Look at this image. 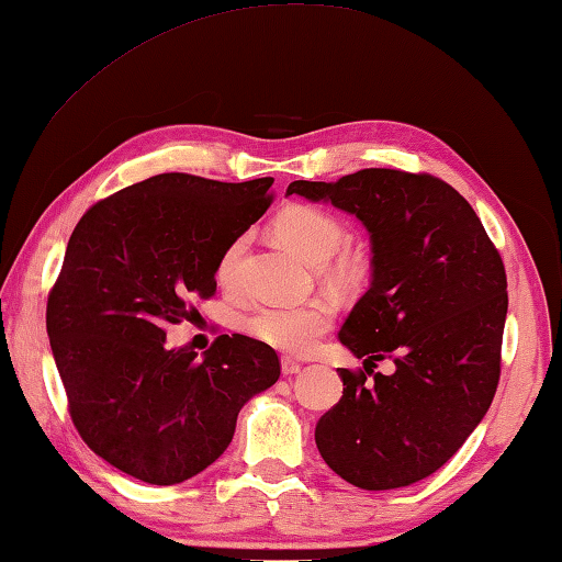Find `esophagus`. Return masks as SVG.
Listing matches in <instances>:
<instances>
[{
  "instance_id": "obj_1",
  "label": "esophagus",
  "mask_w": 562,
  "mask_h": 562,
  "mask_svg": "<svg viewBox=\"0 0 562 562\" xmlns=\"http://www.w3.org/2000/svg\"><path fill=\"white\" fill-rule=\"evenodd\" d=\"M302 371V363H296L294 359H282V375H296Z\"/></svg>"
}]
</instances>
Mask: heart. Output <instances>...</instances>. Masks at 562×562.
<instances>
[{"instance_id": "1", "label": "heart", "mask_w": 562, "mask_h": 562, "mask_svg": "<svg viewBox=\"0 0 562 562\" xmlns=\"http://www.w3.org/2000/svg\"><path fill=\"white\" fill-rule=\"evenodd\" d=\"M278 239L290 246L308 263L321 268V276L335 290H351L367 278V258L347 251L349 239L345 222L318 205H290L272 220ZM246 237H237L222 251L215 276L222 286H232L239 278ZM335 306L328 299H313L299 306H260L244 318V330L258 342L282 351L286 357H306L321 337L333 328Z\"/></svg>"}]
</instances>
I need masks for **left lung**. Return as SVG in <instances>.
Returning a JSON list of instances; mask_svg holds the SVG:
<instances>
[{
  "instance_id": "8db88e82",
  "label": "left lung",
  "mask_w": 562,
  "mask_h": 562,
  "mask_svg": "<svg viewBox=\"0 0 562 562\" xmlns=\"http://www.w3.org/2000/svg\"><path fill=\"white\" fill-rule=\"evenodd\" d=\"M286 193L330 201L371 232V290L340 330L363 371L340 369L342 397L316 424L321 458L367 491L416 484L462 448L498 387L503 258L474 207L434 175L369 167ZM383 358L395 374L372 373Z\"/></svg>"
}]
</instances>
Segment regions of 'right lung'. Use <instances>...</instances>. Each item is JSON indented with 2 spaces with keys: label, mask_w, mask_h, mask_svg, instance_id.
<instances>
[{
  "label": "right lung",
  "mask_w": 562,
  "mask_h": 562,
  "mask_svg": "<svg viewBox=\"0 0 562 562\" xmlns=\"http://www.w3.org/2000/svg\"><path fill=\"white\" fill-rule=\"evenodd\" d=\"M272 177L227 184L155 175L90 205L47 296V335L86 446L124 474L172 486L213 464L239 409L278 383L276 349L220 335L203 359L167 325L217 290L227 244L272 203Z\"/></svg>",
  "instance_id": "add662e5"
}]
</instances>
